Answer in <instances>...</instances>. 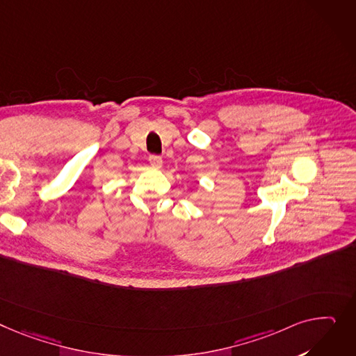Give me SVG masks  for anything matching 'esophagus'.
<instances>
[{"instance_id": "obj_1", "label": "esophagus", "mask_w": 356, "mask_h": 356, "mask_svg": "<svg viewBox=\"0 0 356 356\" xmlns=\"http://www.w3.org/2000/svg\"><path fill=\"white\" fill-rule=\"evenodd\" d=\"M149 161H150V164L153 165V168H161V164H163V160H161V157L160 156H150L149 157Z\"/></svg>"}]
</instances>
